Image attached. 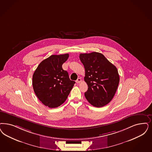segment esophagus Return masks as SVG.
Returning <instances> with one entry per match:
<instances>
[{
  "label": "esophagus",
  "mask_w": 152,
  "mask_h": 152,
  "mask_svg": "<svg viewBox=\"0 0 152 152\" xmlns=\"http://www.w3.org/2000/svg\"><path fill=\"white\" fill-rule=\"evenodd\" d=\"M81 81H82V80H81V78H78L77 80H76V83H77V84H80V83L81 82Z\"/></svg>",
  "instance_id": "esophagus-1"
}]
</instances>
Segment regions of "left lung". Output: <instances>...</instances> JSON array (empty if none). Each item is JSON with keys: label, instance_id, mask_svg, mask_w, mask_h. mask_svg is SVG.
<instances>
[{"label": "left lung", "instance_id": "8db88e82", "mask_svg": "<svg viewBox=\"0 0 152 152\" xmlns=\"http://www.w3.org/2000/svg\"><path fill=\"white\" fill-rule=\"evenodd\" d=\"M85 69L84 80L88 86L85 96L96 107L108 104L115 94L120 82L117 69L102 53H81Z\"/></svg>", "mask_w": 152, "mask_h": 152}]
</instances>
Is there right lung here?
I'll return each mask as SVG.
<instances>
[{
    "instance_id": "1",
    "label": "right lung",
    "mask_w": 152,
    "mask_h": 152,
    "mask_svg": "<svg viewBox=\"0 0 152 152\" xmlns=\"http://www.w3.org/2000/svg\"><path fill=\"white\" fill-rule=\"evenodd\" d=\"M68 57V54L52 55L43 60L33 74L34 92L42 103L49 108L63 104L75 84L62 68Z\"/></svg>"
}]
</instances>
